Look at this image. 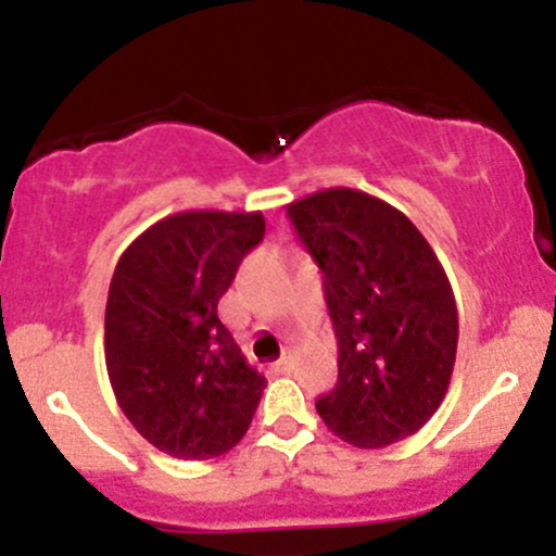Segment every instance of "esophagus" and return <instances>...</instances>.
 <instances>
[{"mask_svg":"<svg viewBox=\"0 0 556 556\" xmlns=\"http://www.w3.org/2000/svg\"><path fill=\"white\" fill-rule=\"evenodd\" d=\"M290 366H293V355H282L277 361V368L279 371H290Z\"/></svg>","mask_w":556,"mask_h":556,"instance_id":"obj_1","label":"esophagus"}]
</instances>
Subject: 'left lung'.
<instances>
[{"label":"left lung","mask_w":556,"mask_h":556,"mask_svg":"<svg viewBox=\"0 0 556 556\" xmlns=\"http://www.w3.org/2000/svg\"><path fill=\"white\" fill-rule=\"evenodd\" d=\"M288 217L323 271L339 341V379L317 414L361 450L408 439L444 401L457 355V306L433 247L363 190H317Z\"/></svg>","instance_id":"1"}]
</instances>
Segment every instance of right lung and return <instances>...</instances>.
Instances as JSON below:
<instances>
[{
    "mask_svg": "<svg viewBox=\"0 0 556 556\" xmlns=\"http://www.w3.org/2000/svg\"><path fill=\"white\" fill-rule=\"evenodd\" d=\"M261 212H179L117 261L104 314L110 384L155 450L210 459L244 439L266 379L217 317L242 257L263 242Z\"/></svg>",
    "mask_w": 556,
    "mask_h": 556,
    "instance_id": "1",
    "label": "right lung"
}]
</instances>
